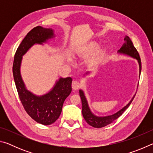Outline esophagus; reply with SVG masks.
I'll return each mask as SVG.
<instances>
[{
	"label": "esophagus",
	"mask_w": 153,
	"mask_h": 153,
	"mask_svg": "<svg viewBox=\"0 0 153 153\" xmlns=\"http://www.w3.org/2000/svg\"><path fill=\"white\" fill-rule=\"evenodd\" d=\"M72 88L74 90H78L81 87V83L78 81H74L72 82Z\"/></svg>",
	"instance_id": "obj_1"
}]
</instances>
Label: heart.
Instances as JSON below:
<instances>
[{"mask_svg":"<svg viewBox=\"0 0 153 153\" xmlns=\"http://www.w3.org/2000/svg\"><path fill=\"white\" fill-rule=\"evenodd\" d=\"M98 48V45L97 43H91L89 45L86 46L84 49V54L86 55H89L90 54L94 53ZM102 54L100 53H98L97 55H95L93 57L90 59V63L92 65L97 64L102 59Z\"/></svg>","mask_w":153,"mask_h":153,"instance_id":"1","label":"heart"}]
</instances>
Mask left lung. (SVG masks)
Wrapping results in <instances>:
<instances>
[{
  "label": "left lung",
  "mask_w": 153,
  "mask_h": 153,
  "mask_svg": "<svg viewBox=\"0 0 153 153\" xmlns=\"http://www.w3.org/2000/svg\"><path fill=\"white\" fill-rule=\"evenodd\" d=\"M124 41L125 42L121 46V48L118 51L119 53L124 54V55H127L131 56L134 59H136L138 60V63H139V67H140V74L141 73V69H142V64H141V59L140 57L138 52L137 51L136 48L134 47L132 42L130 40L128 36H126L125 38H124ZM79 96L80 98H81L82 100V115L83 117H84V120H86V122L89 124L90 126H91L94 128H102V127H105L106 126L108 125L113 122V121L117 120L120 116L122 115L123 113L125 111L127 108L129 107V105L131 104L132 100H134V97H135V95L134 96L132 99L130 100L128 105L125 106L123 108H121L120 111H119L115 114H113L111 115L108 116H105V117H97V116L94 115V114L90 111V108L88 107V102L86 100V98L85 97L84 92L82 91V90H79Z\"/></svg>",
  "instance_id": "left-lung-1"
}]
</instances>
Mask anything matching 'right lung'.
I'll return each mask as SVG.
<instances>
[{
	"label": "right lung",
	"instance_id": "1",
	"mask_svg": "<svg viewBox=\"0 0 153 153\" xmlns=\"http://www.w3.org/2000/svg\"><path fill=\"white\" fill-rule=\"evenodd\" d=\"M54 36L51 28L37 26L30 31L21 42L15 54L13 74L18 94L24 109L36 122L42 125H51L55 122L61 115L63 102L71 92L72 78H60L50 92L45 95L36 96L25 88L20 74L22 56L35 45L46 42Z\"/></svg>",
	"mask_w": 153,
	"mask_h": 153
}]
</instances>
